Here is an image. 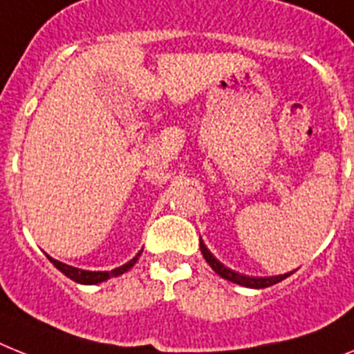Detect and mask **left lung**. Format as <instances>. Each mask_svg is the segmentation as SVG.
Segmentation results:
<instances>
[{"label":"left lung","mask_w":354,"mask_h":354,"mask_svg":"<svg viewBox=\"0 0 354 354\" xmlns=\"http://www.w3.org/2000/svg\"><path fill=\"white\" fill-rule=\"evenodd\" d=\"M201 251H203L204 259H206V262L212 266V270L215 271L217 275H221L223 279H226V280H232V282H235V284L246 286V288H257V289L270 288V286L277 284V282H280V280H284L286 277L291 275V273H286V275H279V277H246V275H241V273H236V271L226 268V266H224L221 261H217L212 251L204 246L203 241H201Z\"/></svg>","instance_id":"1"}]
</instances>
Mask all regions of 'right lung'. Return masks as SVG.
<instances>
[{
  "label": "right lung",
  "instance_id": "right-lung-1",
  "mask_svg": "<svg viewBox=\"0 0 354 354\" xmlns=\"http://www.w3.org/2000/svg\"><path fill=\"white\" fill-rule=\"evenodd\" d=\"M139 255H141V251L137 253L133 259H131L130 262H127L124 266H121V268H115V270L112 271H83V270H77V268H72V266H66L63 264V262L59 261H54V259H50L52 264L57 268V270L61 271V273H65L68 279H72L74 282H79V284H99V282H104V280H108L110 277H118V275H122L124 271H128L131 268V266L136 264L137 259H139Z\"/></svg>",
  "mask_w": 354,
  "mask_h": 354
}]
</instances>
